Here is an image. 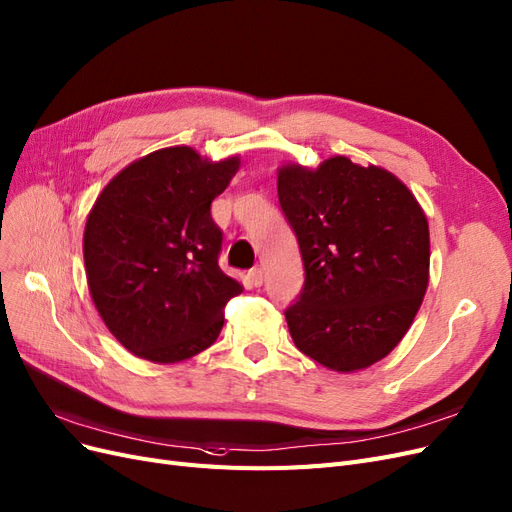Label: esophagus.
Masks as SVG:
<instances>
[{"mask_svg": "<svg viewBox=\"0 0 512 512\" xmlns=\"http://www.w3.org/2000/svg\"><path fill=\"white\" fill-rule=\"evenodd\" d=\"M248 277H250L254 288H260L262 281H264V271H262V267H254V269L248 273Z\"/></svg>", "mask_w": 512, "mask_h": 512, "instance_id": "obj_1", "label": "esophagus"}]
</instances>
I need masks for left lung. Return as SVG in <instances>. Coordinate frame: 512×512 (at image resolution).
<instances>
[{
    "instance_id": "obj_1",
    "label": "left lung",
    "mask_w": 512,
    "mask_h": 512,
    "mask_svg": "<svg viewBox=\"0 0 512 512\" xmlns=\"http://www.w3.org/2000/svg\"><path fill=\"white\" fill-rule=\"evenodd\" d=\"M305 286L286 322L305 356L337 373L373 366L402 341L430 281L424 209L394 173L330 156L277 169Z\"/></svg>"
}]
</instances>
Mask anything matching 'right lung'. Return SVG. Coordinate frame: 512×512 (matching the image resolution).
I'll return each mask as SVG.
<instances>
[{
	"label": "right lung",
	"mask_w": 512,
	"mask_h": 512,
	"mask_svg": "<svg viewBox=\"0 0 512 512\" xmlns=\"http://www.w3.org/2000/svg\"><path fill=\"white\" fill-rule=\"evenodd\" d=\"M241 161L173 146L127 165L101 190L84 226L93 303L133 356L182 362L214 345L224 307L243 292L218 267L222 231L211 201Z\"/></svg>",
	"instance_id": "obj_1"
}]
</instances>
